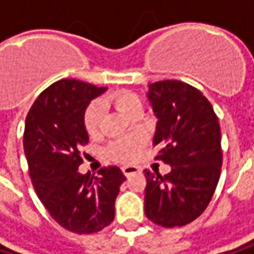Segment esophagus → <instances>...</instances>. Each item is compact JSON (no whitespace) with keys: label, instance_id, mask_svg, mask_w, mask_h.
<instances>
[{"label":"esophagus","instance_id":"34e87169","mask_svg":"<svg viewBox=\"0 0 254 254\" xmlns=\"http://www.w3.org/2000/svg\"><path fill=\"white\" fill-rule=\"evenodd\" d=\"M140 171L138 166H133V165H127V166H124L122 168V172H124V175L125 176H130V175H135V173H138Z\"/></svg>","mask_w":254,"mask_h":254}]
</instances>
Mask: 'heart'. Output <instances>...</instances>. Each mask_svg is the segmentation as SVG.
Here are the masks:
<instances>
[{
    "instance_id": "obj_1",
    "label": "heart",
    "mask_w": 254,
    "mask_h": 254,
    "mask_svg": "<svg viewBox=\"0 0 254 254\" xmlns=\"http://www.w3.org/2000/svg\"><path fill=\"white\" fill-rule=\"evenodd\" d=\"M105 104L112 105L119 112L130 118V115L140 108V101L135 94L127 91H118L106 96ZM101 118H102V106L99 102H92L83 112V127L88 135L96 136L101 129ZM142 149V140L139 138H125L114 142L108 153L114 160L118 162H132L136 159Z\"/></svg>"
}]
</instances>
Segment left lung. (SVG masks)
Segmentation results:
<instances>
[{
	"instance_id": "obj_1",
	"label": "left lung",
	"mask_w": 254,
	"mask_h": 254,
	"mask_svg": "<svg viewBox=\"0 0 254 254\" xmlns=\"http://www.w3.org/2000/svg\"><path fill=\"white\" fill-rule=\"evenodd\" d=\"M148 98L158 118L155 159L171 172L145 171V213L159 226H185L203 213L220 178L219 119L207 98L182 81L150 83Z\"/></svg>"
}]
</instances>
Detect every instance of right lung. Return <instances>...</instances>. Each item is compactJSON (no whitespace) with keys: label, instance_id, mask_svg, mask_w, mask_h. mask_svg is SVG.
<instances>
[{"label":"right lung","instance_id":"add662e5","mask_svg":"<svg viewBox=\"0 0 254 254\" xmlns=\"http://www.w3.org/2000/svg\"><path fill=\"white\" fill-rule=\"evenodd\" d=\"M105 91L61 79L41 92L25 119L24 150L34 189L52 219L78 235L96 233L112 223L119 186L127 181L118 166L102 168L98 176L78 172L81 148L89 140L83 112Z\"/></svg>","mask_w":254,"mask_h":254}]
</instances>
